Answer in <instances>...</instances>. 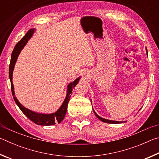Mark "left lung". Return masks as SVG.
Returning a JSON list of instances; mask_svg holds the SVG:
<instances>
[{"label":"left lung","mask_w":159,"mask_h":159,"mask_svg":"<svg viewBox=\"0 0 159 159\" xmlns=\"http://www.w3.org/2000/svg\"><path fill=\"white\" fill-rule=\"evenodd\" d=\"M146 51H147V49H146ZM91 103H92V101H91ZM93 111L94 114H95V115L97 116V118H98V119H100V120L102 121V122H105V123H107V124H121V123H124V121H113V120H110V119H104V118H102V117H101V116H100L99 115H97L96 112H95V111H94L93 109Z\"/></svg>","instance_id":"8db88e82"}]
</instances>
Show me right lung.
Instances as JSON below:
<instances>
[{
	"label": "right lung",
	"instance_id": "1",
	"mask_svg": "<svg viewBox=\"0 0 159 159\" xmlns=\"http://www.w3.org/2000/svg\"><path fill=\"white\" fill-rule=\"evenodd\" d=\"M35 30V29H31L26 33V34L21 38V40L16 44L15 49H14L12 53V55H11V60L9 67V77L11 82V90H12L13 98L14 100H15L16 104L18 105V107H19V109L21 110V112H23L30 121H32L33 122H34L35 124L38 125H41V126H51V125H54L57 123H61L64 119V117H65L67 112V108H68V104L70 101V94L72 93V89L75 87V86L79 83L80 80V77H77L73 82H70L68 86H67L66 98L64 99V101L62 105H61V107L54 112L50 114L37 112H35V111H32L28 109V108L25 107L23 105H21L20 103V102H19L18 101V99L16 98L15 93V89H14V85L12 82L13 70L14 68H15V63L16 62V60H17L19 54H20L21 50L23 49L24 46L27 44L28 41L30 40V38H31L33 35L34 34Z\"/></svg>",
	"mask_w": 159,
	"mask_h": 159
}]
</instances>
